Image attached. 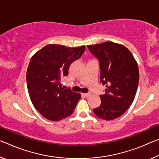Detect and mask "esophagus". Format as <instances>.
Listing matches in <instances>:
<instances>
[{"label":"esophagus","instance_id":"esophagus-1","mask_svg":"<svg viewBox=\"0 0 159 159\" xmlns=\"http://www.w3.org/2000/svg\"><path fill=\"white\" fill-rule=\"evenodd\" d=\"M82 95H84V96L85 98H88V97H89V96H90V95H91V93H83Z\"/></svg>","mask_w":159,"mask_h":159}]
</instances>
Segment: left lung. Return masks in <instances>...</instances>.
<instances>
[{"mask_svg":"<svg viewBox=\"0 0 159 159\" xmlns=\"http://www.w3.org/2000/svg\"><path fill=\"white\" fill-rule=\"evenodd\" d=\"M87 47L99 61L100 82L106 87L104 94L100 95V106L93 112L103 120L116 119L127 111L134 99L139 79L137 63L122 44L105 42Z\"/></svg>","mask_w":159,"mask_h":159,"instance_id":"8db88e82","label":"left lung"}]
</instances>
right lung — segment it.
<instances>
[{
  "label": "right lung",
  "mask_w": 159,
  "mask_h": 159,
  "mask_svg": "<svg viewBox=\"0 0 159 159\" xmlns=\"http://www.w3.org/2000/svg\"><path fill=\"white\" fill-rule=\"evenodd\" d=\"M85 46L70 48L48 44L32 57L26 81L32 104L43 117L59 121L74 112L80 93L63 89L61 80L69 74L70 64L82 56Z\"/></svg>",
  "instance_id": "right-lung-1"
}]
</instances>
